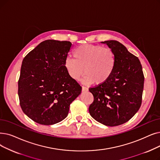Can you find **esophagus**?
I'll list each match as a JSON object with an SVG mask.
<instances>
[{
	"mask_svg": "<svg viewBox=\"0 0 160 160\" xmlns=\"http://www.w3.org/2000/svg\"><path fill=\"white\" fill-rule=\"evenodd\" d=\"M88 88L85 87V86H82V91L83 92H88Z\"/></svg>",
	"mask_w": 160,
	"mask_h": 160,
	"instance_id": "1",
	"label": "esophagus"
}]
</instances>
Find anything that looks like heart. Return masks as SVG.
<instances>
[{"label":"heart","instance_id":"heart-1","mask_svg":"<svg viewBox=\"0 0 160 160\" xmlns=\"http://www.w3.org/2000/svg\"><path fill=\"white\" fill-rule=\"evenodd\" d=\"M72 55L74 58L65 59L64 66L68 76L74 80H79L85 71L84 83L101 84L107 82L114 71L116 55L109 48L84 44L76 48Z\"/></svg>","mask_w":160,"mask_h":160}]
</instances>
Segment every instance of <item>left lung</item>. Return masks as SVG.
Wrapping results in <instances>:
<instances>
[{
  "label": "left lung",
  "mask_w": 160,
  "mask_h": 160,
  "mask_svg": "<svg viewBox=\"0 0 160 160\" xmlns=\"http://www.w3.org/2000/svg\"><path fill=\"white\" fill-rule=\"evenodd\" d=\"M106 44L115 53L116 64L110 78L89 91L94 97L89 107L92 118L107 126H117L129 121L140 108L144 77L137 57L116 40Z\"/></svg>",
  "instance_id": "obj_1"
}]
</instances>
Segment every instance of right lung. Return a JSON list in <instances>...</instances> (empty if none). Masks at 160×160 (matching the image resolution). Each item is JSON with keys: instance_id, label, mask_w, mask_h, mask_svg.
<instances>
[{"instance_id": "1", "label": "right lung", "mask_w": 160, "mask_h": 160, "mask_svg": "<svg viewBox=\"0 0 160 160\" xmlns=\"http://www.w3.org/2000/svg\"><path fill=\"white\" fill-rule=\"evenodd\" d=\"M72 44L68 41L42 42L24 58L18 80L23 112L42 125L57 123L67 116L71 102L82 87L64 66Z\"/></svg>"}]
</instances>
